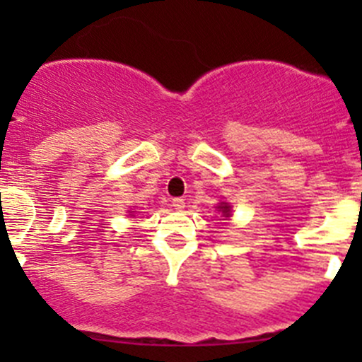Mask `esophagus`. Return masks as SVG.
<instances>
[{
  "label": "esophagus",
  "instance_id": "34e87169",
  "mask_svg": "<svg viewBox=\"0 0 362 362\" xmlns=\"http://www.w3.org/2000/svg\"><path fill=\"white\" fill-rule=\"evenodd\" d=\"M171 203H173V206L177 208V210H182V208L185 206V202L182 198H173V202Z\"/></svg>",
  "mask_w": 362,
  "mask_h": 362
}]
</instances>
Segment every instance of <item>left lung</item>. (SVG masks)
I'll return each instance as SVG.
<instances>
[{"label":"left lung","instance_id":"8db88e82","mask_svg":"<svg viewBox=\"0 0 362 362\" xmlns=\"http://www.w3.org/2000/svg\"><path fill=\"white\" fill-rule=\"evenodd\" d=\"M218 208H221V211H222V214H226V215H228L229 214V204H221V206H218Z\"/></svg>","mask_w":362,"mask_h":362}]
</instances>
